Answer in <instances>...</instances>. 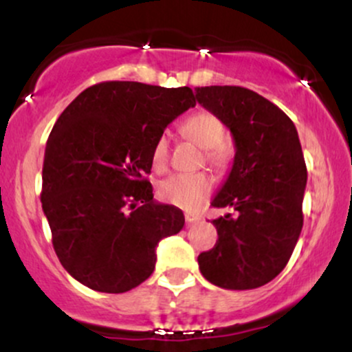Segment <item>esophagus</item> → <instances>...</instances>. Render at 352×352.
I'll return each mask as SVG.
<instances>
[{"mask_svg": "<svg viewBox=\"0 0 352 352\" xmlns=\"http://www.w3.org/2000/svg\"><path fill=\"white\" fill-rule=\"evenodd\" d=\"M185 221H187V225L190 227V225H195L197 221H200V217L192 215V213H187V215H185Z\"/></svg>", "mask_w": 352, "mask_h": 352, "instance_id": "1", "label": "esophagus"}]
</instances>
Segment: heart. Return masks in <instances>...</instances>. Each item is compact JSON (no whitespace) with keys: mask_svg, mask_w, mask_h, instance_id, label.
Wrapping results in <instances>:
<instances>
[{"mask_svg":"<svg viewBox=\"0 0 352 352\" xmlns=\"http://www.w3.org/2000/svg\"><path fill=\"white\" fill-rule=\"evenodd\" d=\"M182 134L205 151V159L215 168L228 165L230 151L223 144L225 129L217 116L201 111L190 116L182 124ZM152 165L157 170H162L168 160V137L162 134L152 147ZM212 190L208 177L204 173H177L162 180L157 188L160 200L175 207L193 210L199 208L201 201L207 199Z\"/></svg>","mask_w":352,"mask_h":352,"instance_id":"1","label":"heart"}]
</instances>
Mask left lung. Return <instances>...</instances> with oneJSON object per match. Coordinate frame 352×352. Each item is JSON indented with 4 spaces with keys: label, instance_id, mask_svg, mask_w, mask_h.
<instances>
[{
    "label": "left lung",
    "instance_id": "left-lung-1",
    "mask_svg": "<svg viewBox=\"0 0 352 352\" xmlns=\"http://www.w3.org/2000/svg\"><path fill=\"white\" fill-rule=\"evenodd\" d=\"M200 106L232 132L235 159L212 207L218 240L199 254L205 280L223 289L260 288L283 272L302 228L306 172L300 137L280 107L240 86L195 87Z\"/></svg>",
    "mask_w": 352,
    "mask_h": 352
}]
</instances>
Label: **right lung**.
Here are the masks:
<instances>
[{"label":"right lung","instance_id":"obj_1","mask_svg":"<svg viewBox=\"0 0 352 352\" xmlns=\"http://www.w3.org/2000/svg\"><path fill=\"white\" fill-rule=\"evenodd\" d=\"M190 87L109 80L64 109L46 144L43 212L60 265L100 293H125L153 273L157 245L184 228L153 200L145 173L165 127L195 107Z\"/></svg>","mask_w":352,"mask_h":352}]
</instances>
